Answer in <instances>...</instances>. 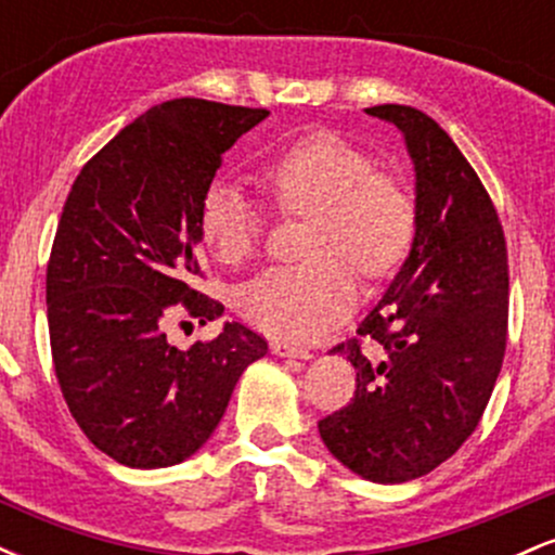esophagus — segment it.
Returning <instances> with one entry per match:
<instances>
[{
	"label": "esophagus",
	"instance_id": "obj_1",
	"mask_svg": "<svg viewBox=\"0 0 555 555\" xmlns=\"http://www.w3.org/2000/svg\"><path fill=\"white\" fill-rule=\"evenodd\" d=\"M271 352L279 354V358H297V360L310 358L308 347H299V344H289V341H271Z\"/></svg>",
	"mask_w": 555,
	"mask_h": 555
}]
</instances>
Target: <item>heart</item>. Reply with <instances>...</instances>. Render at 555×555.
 Segmentation results:
<instances>
[{
  "instance_id": "heart-1",
  "label": "heart",
  "mask_w": 555,
  "mask_h": 555,
  "mask_svg": "<svg viewBox=\"0 0 555 555\" xmlns=\"http://www.w3.org/2000/svg\"><path fill=\"white\" fill-rule=\"evenodd\" d=\"M256 180L282 214L308 216L305 263L273 266L240 286L237 308L253 326L286 341H310L352 310L358 276L397 271L417 232V203L401 177L373 169L352 140L318 130L266 158ZM263 214L237 184L214 182L197 229L224 266L245 263L263 240Z\"/></svg>"
}]
</instances>
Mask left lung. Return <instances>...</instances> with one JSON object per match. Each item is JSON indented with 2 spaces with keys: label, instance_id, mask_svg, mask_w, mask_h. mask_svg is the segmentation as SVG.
I'll return each instance as SVG.
<instances>
[{
  "label": "left lung",
  "instance_id": "left-lung-1",
  "mask_svg": "<svg viewBox=\"0 0 555 555\" xmlns=\"http://www.w3.org/2000/svg\"><path fill=\"white\" fill-rule=\"evenodd\" d=\"M404 132L417 177L406 263L352 339L354 397L318 423L344 467L373 482L428 475L473 436L508 336V253L486 184L436 119L412 106L365 109Z\"/></svg>",
  "mask_w": 555,
  "mask_h": 555
}]
</instances>
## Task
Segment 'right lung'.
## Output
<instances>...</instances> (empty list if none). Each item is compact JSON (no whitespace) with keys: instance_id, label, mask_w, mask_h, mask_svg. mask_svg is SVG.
<instances>
[{"instance_id":"right-lung-1","label":"right lung","mask_w":555,"mask_h":555,"mask_svg":"<svg viewBox=\"0 0 555 555\" xmlns=\"http://www.w3.org/2000/svg\"><path fill=\"white\" fill-rule=\"evenodd\" d=\"M266 117L164 101L114 135L69 190L47 266L52 360L75 423L114 462L156 469L193 456L242 371L269 352L242 323L190 349L164 334L180 310L201 323L224 313L193 289L203 276L197 214L224 151Z\"/></svg>"}]
</instances>
